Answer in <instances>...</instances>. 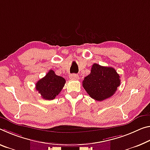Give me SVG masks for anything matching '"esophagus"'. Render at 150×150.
<instances>
[{
    "label": "esophagus",
    "mask_w": 150,
    "mask_h": 150,
    "mask_svg": "<svg viewBox=\"0 0 150 150\" xmlns=\"http://www.w3.org/2000/svg\"><path fill=\"white\" fill-rule=\"evenodd\" d=\"M69 78L71 79L77 80L79 79V75H78L77 74H75V73H73V74H71L69 75Z\"/></svg>",
    "instance_id": "1"
}]
</instances>
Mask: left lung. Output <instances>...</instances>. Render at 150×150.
<instances>
[{"label":"left lung","mask_w":150,"mask_h":150,"mask_svg":"<svg viewBox=\"0 0 150 150\" xmlns=\"http://www.w3.org/2000/svg\"><path fill=\"white\" fill-rule=\"evenodd\" d=\"M120 83V75L115 69L94 63L90 74L83 81V87L91 98L101 101L112 96Z\"/></svg>","instance_id":"8db88e82"}]
</instances>
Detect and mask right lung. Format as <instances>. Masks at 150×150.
<instances>
[{"instance_id": "add662e5", "label": "right lung", "mask_w": 150, "mask_h": 150, "mask_svg": "<svg viewBox=\"0 0 150 150\" xmlns=\"http://www.w3.org/2000/svg\"><path fill=\"white\" fill-rule=\"evenodd\" d=\"M65 82L63 77L57 75L54 71L50 70L43 78L38 81L35 88L42 98L52 100L60 93Z\"/></svg>"}]
</instances>
